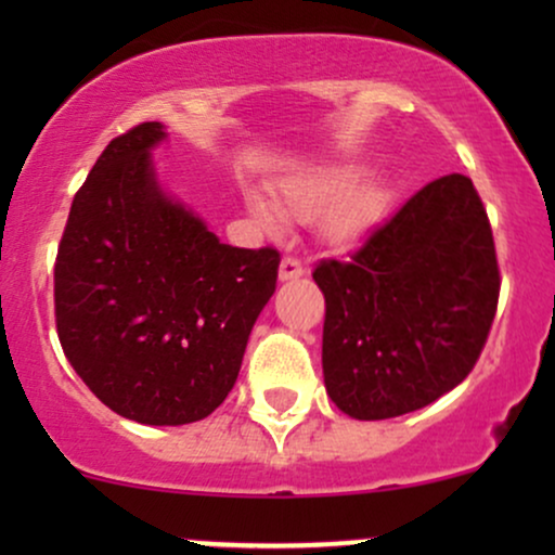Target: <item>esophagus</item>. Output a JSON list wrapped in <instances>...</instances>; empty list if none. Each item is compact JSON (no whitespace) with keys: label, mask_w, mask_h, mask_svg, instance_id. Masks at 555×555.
Listing matches in <instances>:
<instances>
[{"label":"esophagus","mask_w":555,"mask_h":555,"mask_svg":"<svg viewBox=\"0 0 555 555\" xmlns=\"http://www.w3.org/2000/svg\"><path fill=\"white\" fill-rule=\"evenodd\" d=\"M305 273V266L299 263L297 258H284L282 266H279V279L282 282H292V279H299Z\"/></svg>","instance_id":"34e87169"}]
</instances>
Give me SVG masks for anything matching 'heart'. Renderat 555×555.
<instances>
[{"instance_id":"1","label":"heart","mask_w":555,"mask_h":555,"mask_svg":"<svg viewBox=\"0 0 555 555\" xmlns=\"http://www.w3.org/2000/svg\"><path fill=\"white\" fill-rule=\"evenodd\" d=\"M362 171L354 167H334L315 171V175L292 180L282 190V208L292 219H318L323 216V232L331 240L347 242L358 237L378 219L386 206V190L378 184H365L358 190ZM250 211L263 224H276L279 211L273 203L260 195L247 197Z\"/></svg>"}]
</instances>
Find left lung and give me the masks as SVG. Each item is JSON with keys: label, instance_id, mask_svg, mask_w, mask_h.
Segmentation results:
<instances>
[{"label": "left lung", "instance_id": "8db88e82", "mask_svg": "<svg viewBox=\"0 0 555 555\" xmlns=\"http://www.w3.org/2000/svg\"><path fill=\"white\" fill-rule=\"evenodd\" d=\"M326 297L323 378L344 415L415 412L467 378L486 347L501 273L475 184L417 190L347 260L313 271Z\"/></svg>", "mask_w": 555, "mask_h": 555}]
</instances>
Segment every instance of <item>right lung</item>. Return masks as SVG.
Masks as SVG:
<instances>
[{"label":"right lung","instance_id":"1","mask_svg":"<svg viewBox=\"0 0 555 555\" xmlns=\"http://www.w3.org/2000/svg\"><path fill=\"white\" fill-rule=\"evenodd\" d=\"M158 122L114 138L75 193L54 263L60 344L82 384L143 425L208 417L237 380L282 256L219 242L158 188Z\"/></svg>","mask_w":555,"mask_h":555}]
</instances>
